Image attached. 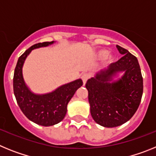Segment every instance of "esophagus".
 Segmentation results:
<instances>
[{
	"label": "esophagus",
	"mask_w": 156,
	"mask_h": 156,
	"mask_svg": "<svg viewBox=\"0 0 156 156\" xmlns=\"http://www.w3.org/2000/svg\"><path fill=\"white\" fill-rule=\"evenodd\" d=\"M81 79H82L83 83V85H85V83H87V80L89 79V75H88V74H87V73L83 74V75L81 76Z\"/></svg>",
	"instance_id": "esophagus-1"
}]
</instances>
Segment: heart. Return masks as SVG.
Wrapping results in <instances>:
<instances>
[{
	"label": "heart",
	"instance_id": "heart-1",
	"mask_svg": "<svg viewBox=\"0 0 156 156\" xmlns=\"http://www.w3.org/2000/svg\"><path fill=\"white\" fill-rule=\"evenodd\" d=\"M98 56L99 58H105V62L110 64L114 61V58L112 55H107V51L105 50H100L98 51Z\"/></svg>",
	"mask_w": 156,
	"mask_h": 156
}]
</instances>
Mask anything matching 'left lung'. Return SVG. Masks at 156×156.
Here are the masks:
<instances>
[{"instance_id": "8db88e82", "label": "left lung", "mask_w": 156, "mask_h": 156, "mask_svg": "<svg viewBox=\"0 0 156 156\" xmlns=\"http://www.w3.org/2000/svg\"><path fill=\"white\" fill-rule=\"evenodd\" d=\"M122 57L87 80L90 114L105 127L120 126L134 115L143 94V78L137 58L126 49L116 45ZM123 76L116 81L119 73Z\"/></svg>"}]
</instances>
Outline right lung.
<instances>
[{"label": "right lung", "instance_id": "obj_1", "mask_svg": "<svg viewBox=\"0 0 156 156\" xmlns=\"http://www.w3.org/2000/svg\"><path fill=\"white\" fill-rule=\"evenodd\" d=\"M54 43H38L30 47L19 58L14 73V94L19 108L30 120L44 126H53L64 119L69 101L83 85L82 80L78 79L62 85L50 93L38 94L32 92L26 84L23 66L27 56L34 49L48 47Z\"/></svg>", "mask_w": 156, "mask_h": 156}]
</instances>
